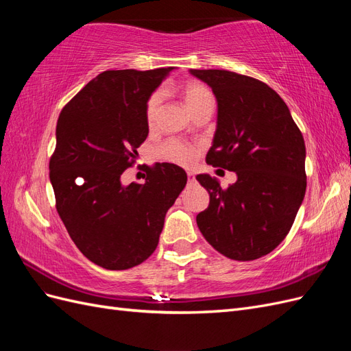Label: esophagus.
Returning a JSON list of instances; mask_svg holds the SVG:
<instances>
[{
    "mask_svg": "<svg viewBox=\"0 0 351 351\" xmlns=\"http://www.w3.org/2000/svg\"><path fill=\"white\" fill-rule=\"evenodd\" d=\"M187 180H189V182L190 183H193L195 182V173H192V171H187Z\"/></svg>",
    "mask_w": 351,
    "mask_h": 351,
    "instance_id": "esophagus-1",
    "label": "esophagus"
}]
</instances>
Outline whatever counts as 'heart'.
<instances>
[{"label": "heart", "mask_w": 351, "mask_h": 351, "mask_svg": "<svg viewBox=\"0 0 351 351\" xmlns=\"http://www.w3.org/2000/svg\"><path fill=\"white\" fill-rule=\"evenodd\" d=\"M182 95L184 104L189 111H192L195 107L205 101L206 98H210V92L204 86L202 83L197 82H187L182 88ZM162 104V93L161 92H154L149 98L146 101L145 105V119L147 127H152L156 123L159 108H161ZM159 156L167 159L169 162L180 164V165H189L193 162L195 159V149L190 145L183 143L180 141H168L165 142L158 151Z\"/></svg>", "instance_id": "obj_1"}]
</instances>
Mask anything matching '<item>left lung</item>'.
<instances>
[{"label": "left lung", "instance_id": "obj_1", "mask_svg": "<svg viewBox=\"0 0 351 351\" xmlns=\"http://www.w3.org/2000/svg\"><path fill=\"white\" fill-rule=\"evenodd\" d=\"M214 92L217 129L206 162L237 174L222 189L199 174L209 206L196 217L212 247L234 261L272 252L289 234L306 193V146L289 107L268 84L227 70H189Z\"/></svg>", "mask_w": 351, "mask_h": 351}]
</instances>
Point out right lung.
Wrapping results in <instances>:
<instances>
[{"label":"right lung","instance_id":"right-lung-1","mask_svg":"<svg viewBox=\"0 0 351 351\" xmlns=\"http://www.w3.org/2000/svg\"><path fill=\"white\" fill-rule=\"evenodd\" d=\"M173 70L104 71L58 117L49 161L58 215L79 250L105 269H129L151 256L187 183L184 169L168 162L151 168L143 184L121 183L149 133L146 101Z\"/></svg>","mask_w":351,"mask_h":351}]
</instances>
